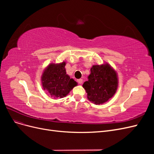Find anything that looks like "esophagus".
<instances>
[{"mask_svg": "<svg viewBox=\"0 0 154 154\" xmlns=\"http://www.w3.org/2000/svg\"><path fill=\"white\" fill-rule=\"evenodd\" d=\"M77 82L79 84H82V83H83V80L82 79H78V80H77Z\"/></svg>", "mask_w": 154, "mask_h": 154, "instance_id": "1", "label": "esophagus"}]
</instances>
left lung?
I'll return each instance as SVG.
<instances>
[{
    "mask_svg": "<svg viewBox=\"0 0 154 154\" xmlns=\"http://www.w3.org/2000/svg\"><path fill=\"white\" fill-rule=\"evenodd\" d=\"M118 77L109 64L93 66L88 81L83 87L87 93V97L96 105L103 104L112 97L118 88Z\"/></svg>",
    "mask_w": 154,
    "mask_h": 154,
    "instance_id": "left-lung-1",
    "label": "left lung"
}]
</instances>
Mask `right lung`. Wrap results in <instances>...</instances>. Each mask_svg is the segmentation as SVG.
Returning <instances> with one entry per match:
<instances>
[{
	"label": "right lung",
	"mask_w": 154,
	"mask_h": 154,
	"mask_svg": "<svg viewBox=\"0 0 154 154\" xmlns=\"http://www.w3.org/2000/svg\"><path fill=\"white\" fill-rule=\"evenodd\" d=\"M66 62L59 64L51 63L45 69L42 76V82L44 90L54 97H63L67 96L73 87L77 85L76 82L66 74Z\"/></svg>",
	"instance_id": "1"
}]
</instances>
